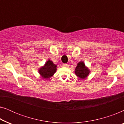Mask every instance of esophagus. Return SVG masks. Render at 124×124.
Instances as JSON below:
<instances>
[{
    "instance_id": "obj_1",
    "label": "esophagus",
    "mask_w": 124,
    "mask_h": 124,
    "mask_svg": "<svg viewBox=\"0 0 124 124\" xmlns=\"http://www.w3.org/2000/svg\"><path fill=\"white\" fill-rule=\"evenodd\" d=\"M62 66H63V67H68V66H69V65L68 64H62Z\"/></svg>"
}]
</instances>
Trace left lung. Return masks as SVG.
I'll list each match as a JSON object with an SVG mask.
<instances>
[{"label": "left lung", "mask_w": 124, "mask_h": 124, "mask_svg": "<svg viewBox=\"0 0 124 124\" xmlns=\"http://www.w3.org/2000/svg\"><path fill=\"white\" fill-rule=\"evenodd\" d=\"M74 72H75L76 76L78 77L79 78L85 79L89 74L90 70L87 68L86 67L84 62H80L77 64Z\"/></svg>", "instance_id": "obj_1"}]
</instances>
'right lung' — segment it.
Returning a JSON list of instances; mask_svg holds the SVG:
<instances>
[{"label": "right lung", "mask_w": 124, "mask_h": 124, "mask_svg": "<svg viewBox=\"0 0 124 124\" xmlns=\"http://www.w3.org/2000/svg\"><path fill=\"white\" fill-rule=\"evenodd\" d=\"M57 66L50 60L46 62L43 67L40 68L39 73L43 78H49L54 75L56 71Z\"/></svg>", "instance_id": "add662e5"}]
</instances>
